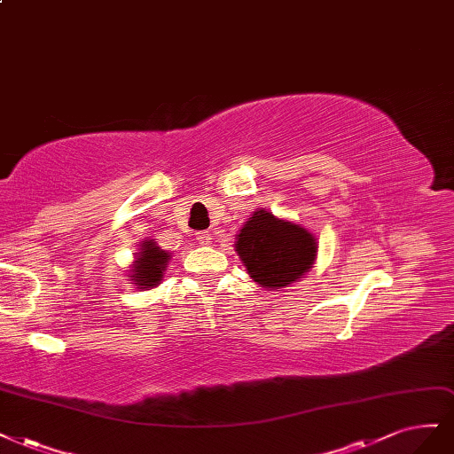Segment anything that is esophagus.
<instances>
[{
	"label": "esophagus",
	"mask_w": 454,
	"mask_h": 454,
	"mask_svg": "<svg viewBox=\"0 0 454 454\" xmlns=\"http://www.w3.org/2000/svg\"><path fill=\"white\" fill-rule=\"evenodd\" d=\"M195 240H197L199 244H202V246H208V244L212 242V237H210L208 231H200V232H197Z\"/></svg>",
	"instance_id": "1"
}]
</instances>
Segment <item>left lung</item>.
Listing matches in <instances>:
<instances>
[{
    "label": "left lung",
    "instance_id": "8db88e82",
    "mask_svg": "<svg viewBox=\"0 0 454 454\" xmlns=\"http://www.w3.org/2000/svg\"><path fill=\"white\" fill-rule=\"evenodd\" d=\"M237 239V252L246 270L269 289L287 287L304 276L317 254L316 239L306 229L264 210L249 217Z\"/></svg>",
    "mask_w": 454,
    "mask_h": 454
}]
</instances>
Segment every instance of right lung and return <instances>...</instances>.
I'll use <instances>...</instances> for the list:
<instances>
[{
    "instance_id": "right-lung-1",
    "label": "right lung",
    "mask_w": 454,
    "mask_h": 454,
    "mask_svg": "<svg viewBox=\"0 0 454 454\" xmlns=\"http://www.w3.org/2000/svg\"><path fill=\"white\" fill-rule=\"evenodd\" d=\"M168 254H165L160 246H155L152 240L145 242L143 252L137 257V264L133 269V281L140 289L155 287L161 281L165 264H167Z\"/></svg>"
}]
</instances>
